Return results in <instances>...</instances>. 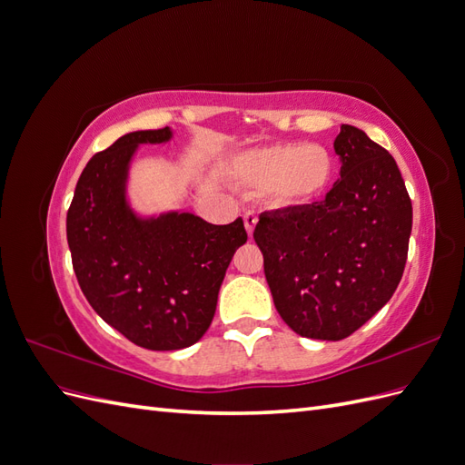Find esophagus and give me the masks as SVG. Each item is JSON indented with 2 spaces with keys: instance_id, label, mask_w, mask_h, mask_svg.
<instances>
[{
  "instance_id": "1",
  "label": "esophagus",
  "mask_w": 465,
  "mask_h": 465,
  "mask_svg": "<svg viewBox=\"0 0 465 465\" xmlns=\"http://www.w3.org/2000/svg\"><path fill=\"white\" fill-rule=\"evenodd\" d=\"M256 223H258V215L254 213V211H246V213H244V227H246L248 234L254 232Z\"/></svg>"
}]
</instances>
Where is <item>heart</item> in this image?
Masks as SVG:
<instances>
[{
    "mask_svg": "<svg viewBox=\"0 0 465 465\" xmlns=\"http://www.w3.org/2000/svg\"><path fill=\"white\" fill-rule=\"evenodd\" d=\"M236 168L246 184L272 190L273 198L287 205L318 200L335 176L331 153L314 143H281L250 151Z\"/></svg>",
    "mask_w": 465,
    "mask_h": 465,
    "instance_id": "obj_1",
    "label": "heart"
}]
</instances>
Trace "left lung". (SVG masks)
Returning a JSON list of instances; mask_svg holds the SVG:
<instances>
[{"label": "left lung", "instance_id": "obj_1", "mask_svg": "<svg viewBox=\"0 0 465 465\" xmlns=\"http://www.w3.org/2000/svg\"><path fill=\"white\" fill-rule=\"evenodd\" d=\"M341 178L326 198L263 211L254 241L279 316L311 340L340 341L398 289L413 207L391 154L355 125L333 142Z\"/></svg>", "mask_w": 465, "mask_h": 465}]
</instances>
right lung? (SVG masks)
Segmentation results:
<instances>
[{
    "mask_svg": "<svg viewBox=\"0 0 465 465\" xmlns=\"http://www.w3.org/2000/svg\"><path fill=\"white\" fill-rule=\"evenodd\" d=\"M171 130L132 132L83 168L67 209V244L79 287L94 312L139 347L193 345L211 326L224 272L248 241L242 219L211 224L192 213L139 219L125 178L139 143Z\"/></svg>",
    "mask_w": 465,
    "mask_h": 465,
    "instance_id": "obj_1",
    "label": "right lung"
}]
</instances>
